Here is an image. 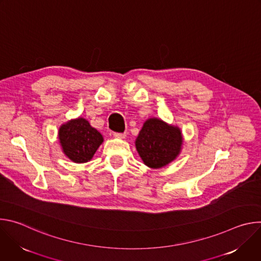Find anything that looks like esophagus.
<instances>
[{
	"instance_id": "34e87169",
	"label": "esophagus",
	"mask_w": 261,
	"mask_h": 261,
	"mask_svg": "<svg viewBox=\"0 0 261 261\" xmlns=\"http://www.w3.org/2000/svg\"><path fill=\"white\" fill-rule=\"evenodd\" d=\"M114 136H115L116 138H125V137L127 136V133H126V132H124V133H118V132H116V133H114Z\"/></svg>"
}]
</instances>
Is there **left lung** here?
Instances as JSON below:
<instances>
[{
  "label": "left lung",
  "instance_id": "1",
  "mask_svg": "<svg viewBox=\"0 0 261 261\" xmlns=\"http://www.w3.org/2000/svg\"><path fill=\"white\" fill-rule=\"evenodd\" d=\"M182 137L179 128L151 118L144 122L136 140V150L143 163L154 169L172 162L179 154Z\"/></svg>",
  "mask_w": 261,
  "mask_h": 261
}]
</instances>
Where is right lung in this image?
<instances>
[{
    "instance_id": "add662e5",
    "label": "right lung",
    "mask_w": 261,
    "mask_h": 261,
    "mask_svg": "<svg viewBox=\"0 0 261 261\" xmlns=\"http://www.w3.org/2000/svg\"><path fill=\"white\" fill-rule=\"evenodd\" d=\"M59 140L64 154L73 162L90 161L103 137L84 118H77L63 124L59 129Z\"/></svg>"
}]
</instances>
